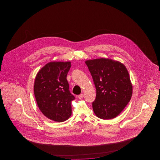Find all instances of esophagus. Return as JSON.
I'll return each instance as SVG.
<instances>
[{
	"instance_id": "obj_1",
	"label": "esophagus",
	"mask_w": 160,
	"mask_h": 160,
	"mask_svg": "<svg viewBox=\"0 0 160 160\" xmlns=\"http://www.w3.org/2000/svg\"><path fill=\"white\" fill-rule=\"evenodd\" d=\"M78 97L79 99H82L83 97V94H81L80 95H78Z\"/></svg>"
}]
</instances>
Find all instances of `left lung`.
<instances>
[{"instance_id": "8db88e82", "label": "left lung", "mask_w": 160, "mask_h": 160, "mask_svg": "<svg viewBox=\"0 0 160 160\" xmlns=\"http://www.w3.org/2000/svg\"><path fill=\"white\" fill-rule=\"evenodd\" d=\"M85 63L92 74L97 91L92 102L95 116L102 119L116 118L130 100L133 86L125 66L111 59L100 58Z\"/></svg>"}]
</instances>
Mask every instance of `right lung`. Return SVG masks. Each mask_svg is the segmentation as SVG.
I'll return each mask as SVG.
<instances>
[{"mask_svg":"<svg viewBox=\"0 0 160 160\" xmlns=\"http://www.w3.org/2000/svg\"><path fill=\"white\" fill-rule=\"evenodd\" d=\"M71 62H50L42 67L35 79L34 92L38 106L48 119L61 122L72 115L75 97L69 91L66 77Z\"/></svg>","mask_w":160,"mask_h":160,"instance_id":"add662e5","label":"right lung"}]
</instances>
